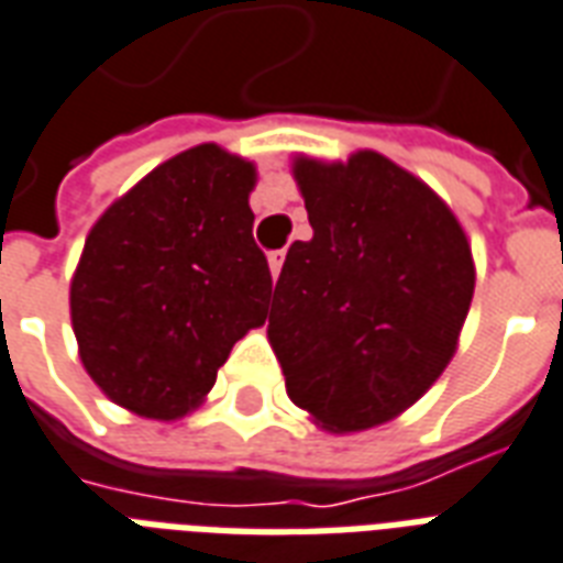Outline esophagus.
<instances>
[{"mask_svg": "<svg viewBox=\"0 0 563 563\" xmlns=\"http://www.w3.org/2000/svg\"><path fill=\"white\" fill-rule=\"evenodd\" d=\"M283 260H286V253H283V251H272V253H268V268H272V277H274V280L280 277Z\"/></svg>", "mask_w": 563, "mask_h": 563, "instance_id": "34e87169", "label": "esophagus"}]
</instances>
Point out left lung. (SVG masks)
<instances>
[{
  "instance_id": "left-lung-1",
  "label": "left lung",
  "mask_w": 563,
  "mask_h": 563,
  "mask_svg": "<svg viewBox=\"0 0 563 563\" xmlns=\"http://www.w3.org/2000/svg\"><path fill=\"white\" fill-rule=\"evenodd\" d=\"M312 239L274 286L286 393L328 434L393 422L452 363L475 291L470 239L422 179L375 150L291 158Z\"/></svg>"
}]
</instances>
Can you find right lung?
Listing matches in <instances>:
<instances>
[{"mask_svg":"<svg viewBox=\"0 0 563 563\" xmlns=\"http://www.w3.org/2000/svg\"><path fill=\"white\" fill-rule=\"evenodd\" d=\"M256 165L197 144L97 218L70 280L85 372L123 410L195 413L239 339L263 328L272 272L253 242Z\"/></svg>","mask_w":563,"mask_h":563,"instance_id":"1","label":"right lung"}]
</instances>
